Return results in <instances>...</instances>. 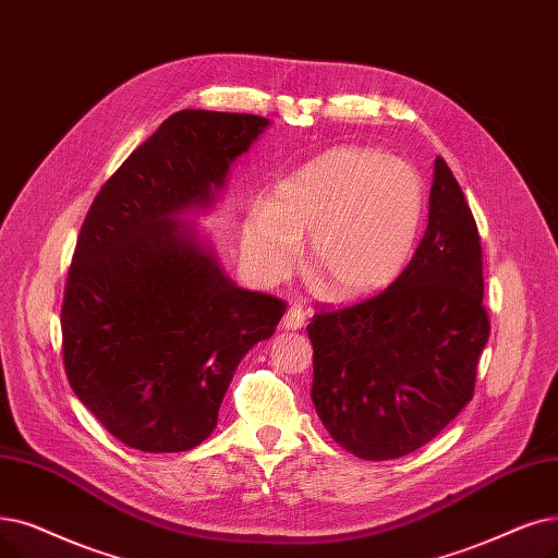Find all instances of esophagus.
<instances>
[{
  "instance_id": "esophagus-1",
  "label": "esophagus",
  "mask_w": 558,
  "mask_h": 558,
  "mask_svg": "<svg viewBox=\"0 0 558 558\" xmlns=\"http://www.w3.org/2000/svg\"><path fill=\"white\" fill-rule=\"evenodd\" d=\"M307 324V307L305 305H292L282 317V328L284 330H299Z\"/></svg>"
}]
</instances>
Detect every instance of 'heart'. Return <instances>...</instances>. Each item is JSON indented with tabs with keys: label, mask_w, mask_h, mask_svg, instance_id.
I'll return each instance as SVG.
<instances>
[{
	"label": "heart",
	"mask_w": 558,
	"mask_h": 558,
	"mask_svg": "<svg viewBox=\"0 0 558 558\" xmlns=\"http://www.w3.org/2000/svg\"><path fill=\"white\" fill-rule=\"evenodd\" d=\"M422 216V184L408 163L369 148H335L276 186L271 205L251 207L244 253L264 280L282 278L307 241V274L319 292L353 301L390 282Z\"/></svg>",
	"instance_id": "1"
}]
</instances>
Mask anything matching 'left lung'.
<instances>
[{"mask_svg":"<svg viewBox=\"0 0 558 558\" xmlns=\"http://www.w3.org/2000/svg\"><path fill=\"white\" fill-rule=\"evenodd\" d=\"M312 401L330 438L365 460L430 442L474 397L490 337L476 221L442 157L435 159L428 226L399 278L307 324Z\"/></svg>","mask_w":558,"mask_h":558,"instance_id":"obj_1","label":"left lung"}]
</instances>
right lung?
<instances>
[{"label": "right lung", "mask_w": 558, "mask_h": 558, "mask_svg": "<svg viewBox=\"0 0 558 558\" xmlns=\"http://www.w3.org/2000/svg\"><path fill=\"white\" fill-rule=\"evenodd\" d=\"M266 125L253 113H173L82 223L61 305L63 367L77 399L132 449L178 453L207 440L241 357L287 310L236 287L175 223L211 203Z\"/></svg>", "instance_id": "1"}]
</instances>
